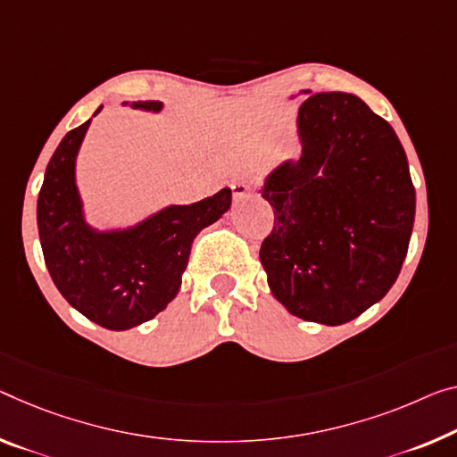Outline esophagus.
<instances>
[{"mask_svg":"<svg viewBox=\"0 0 457 457\" xmlns=\"http://www.w3.org/2000/svg\"><path fill=\"white\" fill-rule=\"evenodd\" d=\"M230 187H233V198H235V202L247 198V195H251L253 192H255V189H253V186L249 184V181H245V179L235 181V184L230 186Z\"/></svg>","mask_w":457,"mask_h":457,"instance_id":"34e87169","label":"esophagus"}]
</instances>
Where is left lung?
Returning a JSON list of instances; mask_svg holds the SVG:
<instances>
[{
	"label": "left lung",
	"instance_id": "obj_1",
	"mask_svg": "<svg viewBox=\"0 0 457 457\" xmlns=\"http://www.w3.org/2000/svg\"><path fill=\"white\" fill-rule=\"evenodd\" d=\"M302 155L263 187L273 228L259 259L294 317L337 327L386 296L409 251L415 187L392 126L343 91L298 110Z\"/></svg>",
	"mask_w": 457,
	"mask_h": 457
}]
</instances>
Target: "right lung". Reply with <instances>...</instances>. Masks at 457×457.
<instances>
[{
    "instance_id": "add662e5",
    "label": "right lung",
    "mask_w": 457,
    "mask_h": 457,
    "mask_svg": "<svg viewBox=\"0 0 457 457\" xmlns=\"http://www.w3.org/2000/svg\"><path fill=\"white\" fill-rule=\"evenodd\" d=\"M130 106L157 112L163 104ZM87 126L69 130L46 165L37 204L42 255L69 304L104 328L126 331L178 296L195 235L227 212L233 194L224 187L195 204L161 210L135 228L97 233L83 220L75 186V157Z\"/></svg>"
}]
</instances>
